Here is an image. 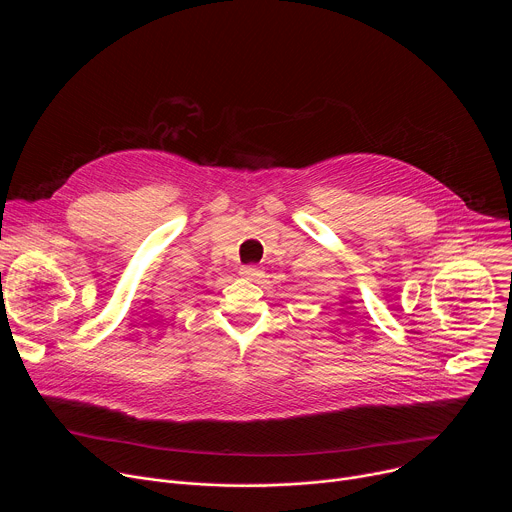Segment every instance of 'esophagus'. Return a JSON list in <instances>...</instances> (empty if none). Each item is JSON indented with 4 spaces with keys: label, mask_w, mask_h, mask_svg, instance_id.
Here are the masks:
<instances>
[{
    "label": "esophagus",
    "mask_w": 512,
    "mask_h": 512,
    "mask_svg": "<svg viewBox=\"0 0 512 512\" xmlns=\"http://www.w3.org/2000/svg\"><path fill=\"white\" fill-rule=\"evenodd\" d=\"M239 275H241L243 279L255 281V279H259V277L263 275V271H261V267H257V265H245V267H241Z\"/></svg>",
    "instance_id": "34e87169"
}]
</instances>
